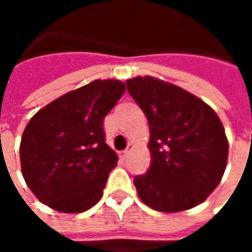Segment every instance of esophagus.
Instances as JSON below:
<instances>
[{
	"mask_svg": "<svg viewBox=\"0 0 252 252\" xmlns=\"http://www.w3.org/2000/svg\"><path fill=\"white\" fill-rule=\"evenodd\" d=\"M133 150V144H129V146H127V149H126V150H123L122 151V156H123V157H126V156H129V153H130V151Z\"/></svg>",
	"mask_w": 252,
	"mask_h": 252,
	"instance_id": "34e87169",
	"label": "esophagus"
}]
</instances>
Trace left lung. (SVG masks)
I'll list each match as a JSON object with an SVG mask.
<instances>
[{
  "label": "left lung",
  "mask_w": 252,
  "mask_h": 252,
  "mask_svg": "<svg viewBox=\"0 0 252 252\" xmlns=\"http://www.w3.org/2000/svg\"><path fill=\"white\" fill-rule=\"evenodd\" d=\"M126 85L150 126L151 167L133 181L139 198L167 213L200 205L227 165L228 140L216 112L193 94L150 75Z\"/></svg>",
  "instance_id": "8db88e82"
}]
</instances>
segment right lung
I'll return each mask as SVG.
<instances>
[{
	"instance_id": "right-lung-1",
	"label": "right lung",
	"mask_w": 252,
	"mask_h": 252,
	"mask_svg": "<svg viewBox=\"0 0 252 252\" xmlns=\"http://www.w3.org/2000/svg\"><path fill=\"white\" fill-rule=\"evenodd\" d=\"M119 80H95L34 113L19 154L34 196L63 213H81L102 198L118 156L105 141L103 119L125 94Z\"/></svg>"
}]
</instances>
